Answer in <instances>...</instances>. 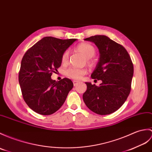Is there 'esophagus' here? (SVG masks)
<instances>
[{"label": "esophagus", "mask_w": 152, "mask_h": 152, "mask_svg": "<svg viewBox=\"0 0 152 152\" xmlns=\"http://www.w3.org/2000/svg\"><path fill=\"white\" fill-rule=\"evenodd\" d=\"M78 83H79V82H77V81H76V80L73 81V84H74V86H76L78 84Z\"/></svg>", "instance_id": "obj_1"}]
</instances>
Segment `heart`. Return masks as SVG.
Instances as JSON below:
<instances>
[{"label": "heart", "mask_w": 152, "mask_h": 152, "mask_svg": "<svg viewBox=\"0 0 152 152\" xmlns=\"http://www.w3.org/2000/svg\"><path fill=\"white\" fill-rule=\"evenodd\" d=\"M76 50L80 52L86 57L87 59V63L89 65H92L93 62L91 61V58H93L96 53L95 48L92 45L83 43L79 45L76 47ZM69 52L68 50H66L63 53L61 58V61L63 64H66L69 61ZM87 72V70L85 69H80L76 67H70L65 70V75L73 80H80L82 76L85 75Z\"/></svg>", "instance_id": "obj_1"}]
</instances>
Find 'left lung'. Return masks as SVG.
I'll return each instance as SVG.
<instances>
[{"label": "left lung", "instance_id": "left-lung-1", "mask_svg": "<svg viewBox=\"0 0 152 152\" xmlns=\"http://www.w3.org/2000/svg\"><path fill=\"white\" fill-rule=\"evenodd\" d=\"M84 40L93 42L99 50V61L91 77L102 83L98 87L86 82L83 101L95 113H113L124 104L131 91L133 76L131 58L122 45L105 36L97 35Z\"/></svg>", "mask_w": 152, "mask_h": 152}]
</instances>
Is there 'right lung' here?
Instances as JSON below:
<instances>
[{
  "label": "right lung",
  "mask_w": 152,
  "mask_h": 152,
  "mask_svg": "<svg viewBox=\"0 0 152 152\" xmlns=\"http://www.w3.org/2000/svg\"><path fill=\"white\" fill-rule=\"evenodd\" d=\"M76 39L45 37L30 48L21 61L19 82L23 99L30 109L43 115H52L64 103L73 83L68 78L51 79L61 65V55Z\"/></svg>",
  "instance_id": "obj_1"
}]
</instances>
